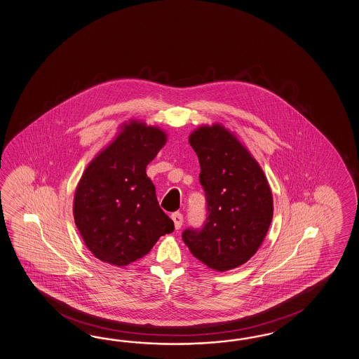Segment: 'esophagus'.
Here are the masks:
<instances>
[{
	"instance_id": "obj_1",
	"label": "esophagus",
	"mask_w": 359,
	"mask_h": 359,
	"mask_svg": "<svg viewBox=\"0 0 359 359\" xmlns=\"http://www.w3.org/2000/svg\"><path fill=\"white\" fill-rule=\"evenodd\" d=\"M171 218H172V221H174L175 229L179 230V229L182 227V224H183V214L174 213L171 215Z\"/></svg>"
}]
</instances>
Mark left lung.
Returning a JSON list of instances; mask_svg holds the SVG:
<instances>
[{"instance_id": "obj_1", "label": "left lung", "mask_w": 359, "mask_h": 359, "mask_svg": "<svg viewBox=\"0 0 359 359\" xmlns=\"http://www.w3.org/2000/svg\"><path fill=\"white\" fill-rule=\"evenodd\" d=\"M189 144L201 167L208 218L203 229L184 230L183 241L208 268L230 271L264 242L273 218L271 187L247 147L221 124L197 128Z\"/></svg>"}]
</instances>
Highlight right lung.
<instances>
[{
  "instance_id": "obj_1",
  "label": "right lung",
  "mask_w": 359,
  "mask_h": 359,
  "mask_svg": "<svg viewBox=\"0 0 359 359\" xmlns=\"http://www.w3.org/2000/svg\"><path fill=\"white\" fill-rule=\"evenodd\" d=\"M165 141L167 135L158 126L132 120L82 175L74 194V222L100 262L126 266L150 252L162 235L174 231L146 175V165Z\"/></svg>"
}]
</instances>
